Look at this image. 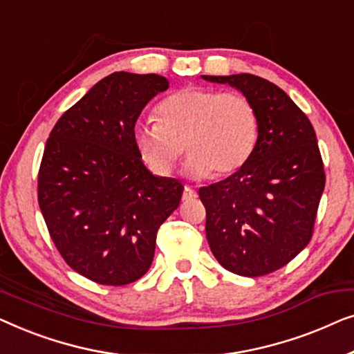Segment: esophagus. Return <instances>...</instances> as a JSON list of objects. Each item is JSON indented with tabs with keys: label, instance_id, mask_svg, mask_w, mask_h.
Returning a JSON list of instances; mask_svg holds the SVG:
<instances>
[{
	"label": "esophagus",
	"instance_id": "obj_1",
	"mask_svg": "<svg viewBox=\"0 0 354 354\" xmlns=\"http://www.w3.org/2000/svg\"><path fill=\"white\" fill-rule=\"evenodd\" d=\"M196 198H197V192H196V189H192L191 186H186V187H184V194H183V201H184V202L196 201Z\"/></svg>",
	"mask_w": 354,
	"mask_h": 354
}]
</instances>
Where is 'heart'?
Listing matches in <instances>:
<instances>
[{
  "mask_svg": "<svg viewBox=\"0 0 354 354\" xmlns=\"http://www.w3.org/2000/svg\"><path fill=\"white\" fill-rule=\"evenodd\" d=\"M157 122L134 128L142 160L167 176L186 151L191 176L225 178L247 165L260 138V113L239 93L187 86L158 104Z\"/></svg>",
  "mask_w": 354,
  "mask_h": 354,
  "instance_id": "1",
  "label": "heart"
}]
</instances>
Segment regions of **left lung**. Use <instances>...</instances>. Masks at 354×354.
Wrapping results in <instances>:
<instances>
[{"label":"left lung","instance_id":"1","mask_svg":"<svg viewBox=\"0 0 354 354\" xmlns=\"http://www.w3.org/2000/svg\"><path fill=\"white\" fill-rule=\"evenodd\" d=\"M202 78L237 88L260 113V138L247 165L198 189L207 210L208 245L234 274H271L292 261L315 231L326 186L315 128L301 109L265 78L252 73Z\"/></svg>","mask_w":354,"mask_h":354}]
</instances>
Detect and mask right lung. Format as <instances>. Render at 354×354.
Returning <instances> with one entry per match:
<instances>
[{
    "label": "right lung",
    "instance_id": "add662e5",
    "mask_svg": "<svg viewBox=\"0 0 354 354\" xmlns=\"http://www.w3.org/2000/svg\"><path fill=\"white\" fill-rule=\"evenodd\" d=\"M165 77L115 72L59 118L44 146L38 203L57 252L78 274L127 286L152 265L157 231L184 186L144 167L134 125Z\"/></svg>",
    "mask_w": 354,
    "mask_h": 354
}]
</instances>
